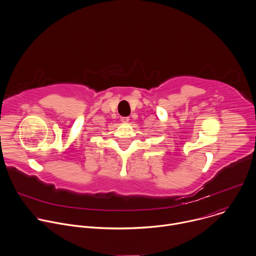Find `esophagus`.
<instances>
[{"instance_id": "1", "label": "esophagus", "mask_w": 256, "mask_h": 256, "mask_svg": "<svg viewBox=\"0 0 256 256\" xmlns=\"http://www.w3.org/2000/svg\"><path fill=\"white\" fill-rule=\"evenodd\" d=\"M130 120V118L128 116H122V118H120V122H128Z\"/></svg>"}]
</instances>
